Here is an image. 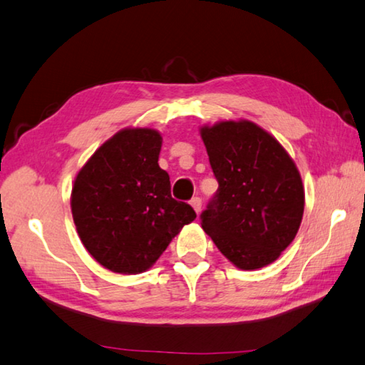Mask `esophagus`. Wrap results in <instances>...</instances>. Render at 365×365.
Listing matches in <instances>:
<instances>
[{
  "label": "esophagus",
  "instance_id": "obj_1",
  "mask_svg": "<svg viewBox=\"0 0 365 365\" xmlns=\"http://www.w3.org/2000/svg\"><path fill=\"white\" fill-rule=\"evenodd\" d=\"M190 204H191L192 209H195L196 213L201 212V209H202V199L201 197H192L191 201H190Z\"/></svg>",
  "mask_w": 365,
  "mask_h": 365
}]
</instances>
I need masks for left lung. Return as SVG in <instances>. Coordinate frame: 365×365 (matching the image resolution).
<instances>
[{
	"label": "left lung",
	"mask_w": 365,
	"mask_h": 365,
	"mask_svg": "<svg viewBox=\"0 0 365 365\" xmlns=\"http://www.w3.org/2000/svg\"><path fill=\"white\" fill-rule=\"evenodd\" d=\"M218 180L201 213L202 230L242 270L274 262L301 226L305 192L296 163L272 134L250 120L202 126Z\"/></svg>",
	"instance_id": "left-lung-1"
}]
</instances>
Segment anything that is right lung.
I'll list each match as a JSON object with an SVG mask.
<instances>
[{"mask_svg":"<svg viewBox=\"0 0 365 365\" xmlns=\"http://www.w3.org/2000/svg\"><path fill=\"white\" fill-rule=\"evenodd\" d=\"M163 138L152 128H125L78 170L71 210L83 247L117 274L145 272L185 225L196 218L170 196L158 164Z\"/></svg>","mask_w":365,"mask_h":365,"instance_id":"right-lung-1","label":"right lung"}]
</instances>
